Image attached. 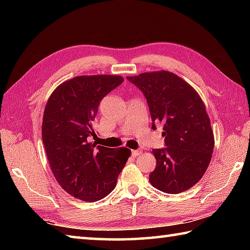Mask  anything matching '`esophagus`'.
I'll return each mask as SVG.
<instances>
[{"label":"esophagus","mask_w":250,"mask_h":250,"mask_svg":"<svg viewBox=\"0 0 250 250\" xmlns=\"http://www.w3.org/2000/svg\"><path fill=\"white\" fill-rule=\"evenodd\" d=\"M141 153H142V150H139V149H137V150H132V156H133V157L140 156Z\"/></svg>","instance_id":"1"}]
</instances>
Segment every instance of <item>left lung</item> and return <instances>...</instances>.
<instances>
[{
  "mask_svg": "<svg viewBox=\"0 0 250 250\" xmlns=\"http://www.w3.org/2000/svg\"><path fill=\"white\" fill-rule=\"evenodd\" d=\"M126 79L147 100L151 128L163 125L166 147L153 149L157 160L149 182L166 193H180L203 177L214 150L209 117L198 92L184 79L167 71L143 73Z\"/></svg>",
  "mask_w": 250,
  "mask_h": 250,
  "instance_id": "left-lung-1",
  "label": "left lung"
}]
</instances>
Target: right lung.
<instances>
[{
  "instance_id": "obj_1",
  "label": "right lung",
  "mask_w": 250,
  "mask_h": 250,
  "mask_svg": "<svg viewBox=\"0 0 250 250\" xmlns=\"http://www.w3.org/2000/svg\"><path fill=\"white\" fill-rule=\"evenodd\" d=\"M124 82L117 75L77 76L58 86L47 101L42 137L52 173L68 194L94 202L116 187L131 155L89 143L100 102Z\"/></svg>"
}]
</instances>
